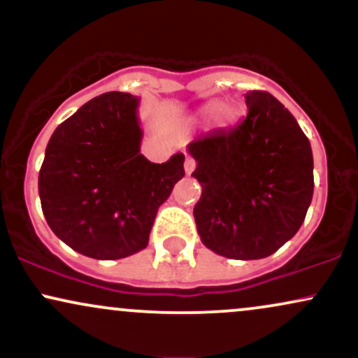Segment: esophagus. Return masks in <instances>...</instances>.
<instances>
[{"mask_svg": "<svg viewBox=\"0 0 358 358\" xmlns=\"http://www.w3.org/2000/svg\"><path fill=\"white\" fill-rule=\"evenodd\" d=\"M195 166H196L195 159H193V158H187V159H185V171H187V175H190L192 171L195 170Z\"/></svg>", "mask_w": 358, "mask_h": 358, "instance_id": "obj_1", "label": "esophagus"}]
</instances>
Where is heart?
Listing matches in <instances>:
<instances>
[{
  "instance_id": "b5f03b06",
  "label": "heart",
  "mask_w": 358,
  "mask_h": 358,
  "mask_svg": "<svg viewBox=\"0 0 358 358\" xmlns=\"http://www.w3.org/2000/svg\"><path fill=\"white\" fill-rule=\"evenodd\" d=\"M210 116H213L212 121L217 127H227L236 121L237 110L231 104H220L219 101H210L196 110L193 119L195 121H207Z\"/></svg>"
}]
</instances>
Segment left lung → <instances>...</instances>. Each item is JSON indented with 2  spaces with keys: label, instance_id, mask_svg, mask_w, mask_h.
<instances>
[{
  "label": "left lung",
  "instance_id": "left-lung-1",
  "mask_svg": "<svg viewBox=\"0 0 358 358\" xmlns=\"http://www.w3.org/2000/svg\"><path fill=\"white\" fill-rule=\"evenodd\" d=\"M248 116L187 146L202 196L193 208L205 248L262 259L301 227L313 199V153L293 114L264 90L245 94Z\"/></svg>",
  "mask_w": 358,
  "mask_h": 358
}]
</instances>
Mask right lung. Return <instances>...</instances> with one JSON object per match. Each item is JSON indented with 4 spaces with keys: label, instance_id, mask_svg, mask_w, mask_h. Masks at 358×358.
Returning a JSON list of instances; mask_svg holds the SVG:
<instances>
[{
    "label": "right lung",
    "instance_id": "right-lung-1",
    "mask_svg": "<svg viewBox=\"0 0 358 358\" xmlns=\"http://www.w3.org/2000/svg\"><path fill=\"white\" fill-rule=\"evenodd\" d=\"M139 97L106 92L53 131L38 175L52 232L92 259H122L148 245L159 205L185 176V155L151 163L139 151Z\"/></svg>",
    "mask_w": 358,
    "mask_h": 358
}]
</instances>
